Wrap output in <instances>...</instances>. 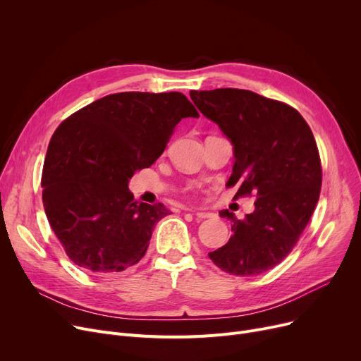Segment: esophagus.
Segmentation results:
<instances>
[{
	"label": "esophagus",
	"instance_id": "esophagus-1",
	"mask_svg": "<svg viewBox=\"0 0 361 361\" xmlns=\"http://www.w3.org/2000/svg\"><path fill=\"white\" fill-rule=\"evenodd\" d=\"M195 215L200 219H204V218H216V214L214 212H204V211H196Z\"/></svg>",
	"mask_w": 361,
	"mask_h": 361
}]
</instances>
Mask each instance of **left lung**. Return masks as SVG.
Wrapping results in <instances>:
<instances>
[{"mask_svg": "<svg viewBox=\"0 0 361 361\" xmlns=\"http://www.w3.org/2000/svg\"><path fill=\"white\" fill-rule=\"evenodd\" d=\"M190 98L233 143L226 185H238L235 196H257L244 219L219 212L233 222V235L209 257L231 275H260L290 255L317 204L322 166L313 133L297 109L252 90H192Z\"/></svg>", "mask_w": 361, "mask_h": 361, "instance_id": "left-lung-1", "label": "left lung"}]
</instances>
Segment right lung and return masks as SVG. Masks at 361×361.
I'll use <instances>...</instances> for the list:
<instances>
[{"label":"right lung","instance_id":"obj_1","mask_svg":"<svg viewBox=\"0 0 361 361\" xmlns=\"http://www.w3.org/2000/svg\"><path fill=\"white\" fill-rule=\"evenodd\" d=\"M197 118L180 92H120L74 112L55 130L42 171L48 222L67 256L94 275H114L146 253L162 203L128 190L136 171L165 150L176 126Z\"/></svg>","mask_w":361,"mask_h":361}]
</instances>
